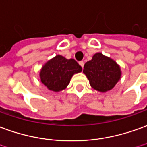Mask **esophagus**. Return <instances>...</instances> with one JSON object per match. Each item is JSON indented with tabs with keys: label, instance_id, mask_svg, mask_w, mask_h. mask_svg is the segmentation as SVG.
Masks as SVG:
<instances>
[{
	"label": "esophagus",
	"instance_id": "34e87169",
	"mask_svg": "<svg viewBox=\"0 0 147 147\" xmlns=\"http://www.w3.org/2000/svg\"><path fill=\"white\" fill-rule=\"evenodd\" d=\"M79 63H80V65L82 67V68H84V61H80V62H79Z\"/></svg>",
	"mask_w": 147,
	"mask_h": 147
}]
</instances>
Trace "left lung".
<instances>
[{
    "label": "left lung",
    "instance_id": "1",
    "mask_svg": "<svg viewBox=\"0 0 147 147\" xmlns=\"http://www.w3.org/2000/svg\"><path fill=\"white\" fill-rule=\"evenodd\" d=\"M84 73L91 87L102 92L112 89L121 76L119 66L102 53L95 54L91 60L84 64Z\"/></svg>",
    "mask_w": 147,
    "mask_h": 147
}]
</instances>
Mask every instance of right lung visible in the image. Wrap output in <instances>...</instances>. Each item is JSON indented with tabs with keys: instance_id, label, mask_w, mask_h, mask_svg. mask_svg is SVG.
Returning a JSON list of instances; mask_svg holds the SVG:
<instances>
[{
	"instance_id": "1",
	"label": "right lung",
	"mask_w": 147,
	"mask_h": 147,
	"mask_svg": "<svg viewBox=\"0 0 147 147\" xmlns=\"http://www.w3.org/2000/svg\"><path fill=\"white\" fill-rule=\"evenodd\" d=\"M80 71L82 67L75 59L58 55L45 63L40 76L41 82L49 90L59 91L68 85L74 74Z\"/></svg>"
}]
</instances>
